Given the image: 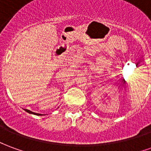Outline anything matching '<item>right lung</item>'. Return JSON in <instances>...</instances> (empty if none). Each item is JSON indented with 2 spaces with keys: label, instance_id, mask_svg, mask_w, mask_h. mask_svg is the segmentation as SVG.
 Instances as JSON below:
<instances>
[{
  "label": "right lung",
  "instance_id": "add662e5",
  "mask_svg": "<svg viewBox=\"0 0 151 151\" xmlns=\"http://www.w3.org/2000/svg\"><path fill=\"white\" fill-rule=\"evenodd\" d=\"M25 111H27V112H28V113L30 114H33V115H36V116H42V114H39V113H35V112H33V111H30V110H27V109H24Z\"/></svg>",
  "mask_w": 151,
  "mask_h": 151
}]
</instances>
